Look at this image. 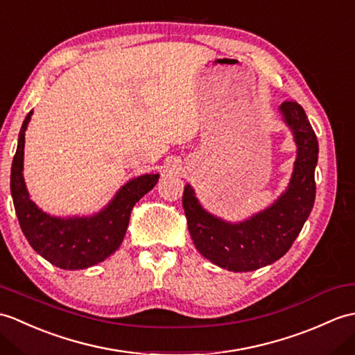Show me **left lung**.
Listing matches in <instances>:
<instances>
[{
	"label": "left lung",
	"mask_w": 355,
	"mask_h": 355,
	"mask_svg": "<svg viewBox=\"0 0 355 355\" xmlns=\"http://www.w3.org/2000/svg\"><path fill=\"white\" fill-rule=\"evenodd\" d=\"M278 110L293 135L296 159L287 189L269 207L245 220L228 222L205 210L193 187L184 186L183 209L195 248L227 270L250 272L282 259L301 233L315 204L316 135L298 103L284 101Z\"/></svg>",
	"instance_id": "obj_1"
}]
</instances>
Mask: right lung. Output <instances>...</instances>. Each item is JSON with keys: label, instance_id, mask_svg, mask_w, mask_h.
I'll return each mask as SVG.
<instances>
[{"label": "right lung", "instance_id": "right-lung-1", "mask_svg": "<svg viewBox=\"0 0 355 355\" xmlns=\"http://www.w3.org/2000/svg\"><path fill=\"white\" fill-rule=\"evenodd\" d=\"M33 110L22 122L12 163L10 191L16 216L31 248L51 265L77 270L95 266L116 251L125 236L135 204L157 184L159 174L127 181L103 210L90 216H53L31 201L24 181V145Z\"/></svg>", "mask_w": 355, "mask_h": 355}]
</instances>
